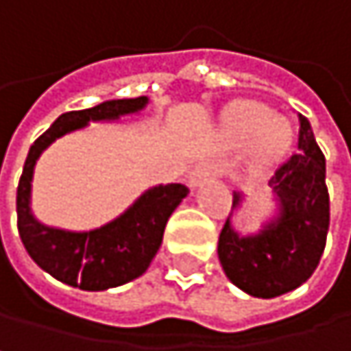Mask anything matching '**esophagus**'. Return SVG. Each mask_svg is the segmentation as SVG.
<instances>
[{
    "mask_svg": "<svg viewBox=\"0 0 351 351\" xmlns=\"http://www.w3.org/2000/svg\"><path fill=\"white\" fill-rule=\"evenodd\" d=\"M215 176V165H210V163H200V165H196L192 171H190V176H188V186L190 188H198V186H202L206 180H210Z\"/></svg>",
    "mask_w": 351,
    "mask_h": 351,
    "instance_id": "obj_1",
    "label": "esophagus"
}]
</instances>
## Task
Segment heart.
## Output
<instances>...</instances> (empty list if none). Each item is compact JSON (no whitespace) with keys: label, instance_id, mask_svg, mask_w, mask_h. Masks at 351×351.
Segmentation results:
<instances>
[{"label":"heart","instance_id":"1","mask_svg":"<svg viewBox=\"0 0 351 351\" xmlns=\"http://www.w3.org/2000/svg\"><path fill=\"white\" fill-rule=\"evenodd\" d=\"M230 136L236 145H250L254 140V159L269 163L289 141V128L281 119H271V111L256 103L238 105L228 121Z\"/></svg>","mask_w":351,"mask_h":351}]
</instances>
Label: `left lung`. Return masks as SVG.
<instances>
[{
  "mask_svg": "<svg viewBox=\"0 0 351 351\" xmlns=\"http://www.w3.org/2000/svg\"><path fill=\"white\" fill-rule=\"evenodd\" d=\"M298 153L275 169L273 188L279 213L254 236L234 232L230 219L219 234L217 254L230 281L254 298H275L300 287L323 256L329 232V190L325 155L311 121L298 113ZM242 196L234 194L232 208Z\"/></svg>",
  "mask_w": 351,
  "mask_h": 351,
  "instance_id": "obj_1",
  "label": "left lung"
}]
</instances>
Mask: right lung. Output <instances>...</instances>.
<instances>
[{
	"instance_id": "1",
	"label": "right lung",
	"mask_w": 351,
	"mask_h": 351,
	"mask_svg": "<svg viewBox=\"0 0 351 351\" xmlns=\"http://www.w3.org/2000/svg\"><path fill=\"white\" fill-rule=\"evenodd\" d=\"M147 103V97L113 99L90 109L62 113L28 151L16 196L18 234L30 258L66 285L101 291L141 277L155 258L163 242L167 219L182 198H186L188 188L184 184L155 186L111 223L90 232H66L38 223L30 213L34 163L60 136L84 128L88 121H109L136 113Z\"/></svg>"
}]
</instances>
